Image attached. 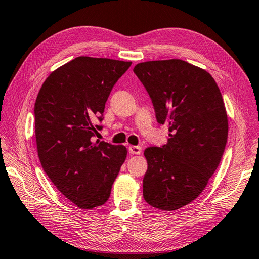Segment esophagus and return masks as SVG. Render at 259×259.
I'll return each mask as SVG.
<instances>
[{
    "label": "esophagus",
    "mask_w": 259,
    "mask_h": 259,
    "mask_svg": "<svg viewBox=\"0 0 259 259\" xmlns=\"http://www.w3.org/2000/svg\"><path fill=\"white\" fill-rule=\"evenodd\" d=\"M129 152H130L131 154H140V153H141V147L130 146V147H129Z\"/></svg>",
    "instance_id": "esophagus-1"
}]
</instances>
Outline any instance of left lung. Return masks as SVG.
<instances>
[{
    "instance_id": "obj_1",
    "label": "left lung",
    "mask_w": 259,
    "mask_h": 259,
    "mask_svg": "<svg viewBox=\"0 0 259 259\" xmlns=\"http://www.w3.org/2000/svg\"><path fill=\"white\" fill-rule=\"evenodd\" d=\"M134 71L158 122L170 131L163 147L144 150L143 197L155 208L176 211L202 193L220 164L228 134L223 97L209 73L182 59L144 62Z\"/></svg>"
}]
</instances>
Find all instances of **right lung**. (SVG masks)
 I'll return each mask as SVG.
<instances>
[{"label": "right lung", "instance_id": "obj_1", "mask_svg": "<svg viewBox=\"0 0 259 259\" xmlns=\"http://www.w3.org/2000/svg\"><path fill=\"white\" fill-rule=\"evenodd\" d=\"M131 62L76 57L46 78L35 101L37 153L58 191L82 209L101 206L127 158L124 146L94 141L112 87Z\"/></svg>", "mask_w": 259, "mask_h": 259}]
</instances>
